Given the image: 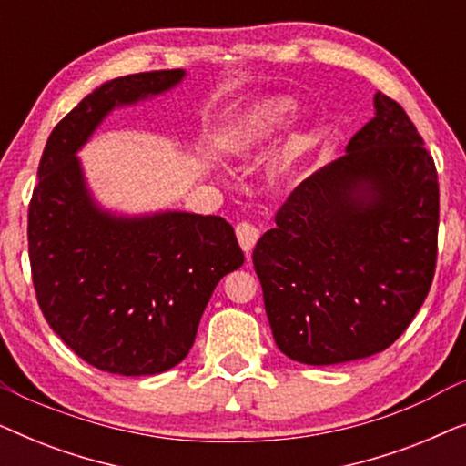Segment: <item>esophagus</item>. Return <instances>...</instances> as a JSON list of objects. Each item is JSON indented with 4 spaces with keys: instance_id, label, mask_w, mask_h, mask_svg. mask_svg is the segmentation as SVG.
Here are the masks:
<instances>
[{
    "instance_id": "34e87169",
    "label": "esophagus",
    "mask_w": 466,
    "mask_h": 466,
    "mask_svg": "<svg viewBox=\"0 0 466 466\" xmlns=\"http://www.w3.org/2000/svg\"><path fill=\"white\" fill-rule=\"evenodd\" d=\"M235 235H238L241 250H244L246 254H250L260 238V231L252 225V222H239V225L235 227Z\"/></svg>"
}]
</instances>
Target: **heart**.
I'll return each mask as SVG.
<instances>
[{"label":"heart","mask_w":466,"mask_h":466,"mask_svg":"<svg viewBox=\"0 0 466 466\" xmlns=\"http://www.w3.org/2000/svg\"><path fill=\"white\" fill-rule=\"evenodd\" d=\"M297 112V101L286 95H278V97L260 99L257 104L248 106L244 112L235 120L231 133H228L227 148L233 155H246L258 146L269 142L276 133L292 118ZM311 144L309 136H299L292 142L290 157L301 155V152Z\"/></svg>","instance_id":"obj_1"}]
</instances>
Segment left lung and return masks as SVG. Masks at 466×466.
Masks as SVG:
<instances>
[{
  "mask_svg": "<svg viewBox=\"0 0 466 466\" xmlns=\"http://www.w3.org/2000/svg\"><path fill=\"white\" fill-rule=\"evenodd\" d=\"M373 107L346 155L292 190L252 254L276 346L303 365L392 346L435 276V161L397 101L375 93Z\"/></svg>",
  "mask_w": 466,
  "mask_h": 466,
  "instance_id": "8db88e82",
  "label": "left lung"
}]
</instances>
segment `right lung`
<instances>
[{
    "label": "right lung",
    "mask_w": 466,
    "mask_h": 466,
    "mask_svg": "<svg viewBox=\"0 0 466 466\" xmlns=\"http://www.w3.org/2000/svg\"><path fill=\"white\" fill-rule=\"evenodd\" d=\"M184 78L161 69L104 82L55 127L37 167L27 225L37 303L50 329L107 373L155 375L182 362L216 284L244 265L220 216L120 214L86 182L78 152L99 125Z\"/></svg>",
    "instance_id": "obj_1"
}]
</instances>
